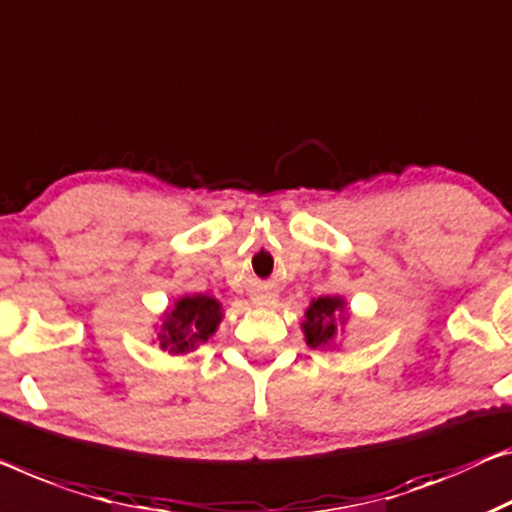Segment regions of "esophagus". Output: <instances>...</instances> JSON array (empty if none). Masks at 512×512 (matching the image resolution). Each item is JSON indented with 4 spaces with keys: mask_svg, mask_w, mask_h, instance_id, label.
I'll use <instances>...</instances> for the list:
<instances>
[{
    "mask_svg": "<svg viewBox=\"0 0 512 512\" xmlns=\"http://www.w3.org/2000/svg\"><path fill=\"white\" fill-rule=\"evenodd\" d=\"M273 299H276V296H273L269 289H257V292L253 294V303L255 305H262V308H266V305H271Z\"/></svg>",
    "mask_w": 512,
    "mask_h": 512,
    "instance_id": "1",
    "label": "esophagus"
}]
</instances>
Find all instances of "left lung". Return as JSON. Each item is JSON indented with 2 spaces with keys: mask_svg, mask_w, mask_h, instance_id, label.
Returning <instances> with one entry per match:
<instances>
[{
  "mask_svg": "<svg viewBox=\"0 0 512 512\" xmlns=\"http://www.w3.org/2000/svg\"><path fill=\"white\" fill-rule=\"evenodd\" d=\"M349 322V308L345 296L329 294L312 299L305 308V319L301 331L305 345L310 349H333L338 347V335H345Z\"/></svg>",
  "mask_w": 512,
  "mask_h": 512,
  "instance_id": "1",
  "label": "left lung"
}]
</instances>
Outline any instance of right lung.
<instances>
[{"label": "right lung", "mask_w": 512, "mask_h": 512, "mask_svg": "<svg viewBox=\"0 0 512 512\" xmlns=\"http://www.w3.org/2000/svg\"><path fill=\"white\" fill-rule=\"evenodd\" d=\"M223 317V303L216 296L183 294L160 312L154 342L170 356L195 352L218 331Z\"/></svg>", "instance_id": "obj_1"}]
</instances>
